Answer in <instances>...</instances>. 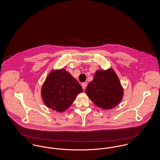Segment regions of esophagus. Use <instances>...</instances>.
Listing matches in <instances>:
<instances>
[{
  "label": "esophagus",
  "mask_w": 160,
  "mask_h": 160,
  "mask_svg": "<svg viewBox=\"0 0 160 160\" xmlns=\"http://www.w3.org/2000/svg\"><path fill=\"white\" fill-rule=\"evenodd\" d=\"M86 86H87V83H83L82 84V86L83 89L85 90Z\"/></svg>",
  "instance_id": "34e87169"
}]
</instances>
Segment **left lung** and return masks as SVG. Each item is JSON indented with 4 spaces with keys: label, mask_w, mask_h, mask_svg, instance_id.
<instances>
[{
    "label": "left lung",
    "mask_w": 160,
    "mask_h": 160,
    "mask_svg": "<svg viewBox=\"0 0 160 160\" xmlns=\"http://www.w3.org/2000/svg\"><path fill=\"white\" fill-rule=\"evenodd\" d=\"M85 92L96 106L103 109L116 106L123 97L119 80L112 69L97 71Z\"/></svg>",
    "instance_id": "left-lung-1"
}]
</instances>
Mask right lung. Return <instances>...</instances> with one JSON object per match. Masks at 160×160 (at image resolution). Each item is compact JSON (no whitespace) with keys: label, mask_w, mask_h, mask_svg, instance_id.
<instances>
[{"label":"right lung","mask_w":160,"mask_h":160,"mask_svg":"<svg viewBox=\"0 0 160 160\" xmlns=\"http://www.w3.org/2000/svg\"><path fill=\"white\" fill-rule=\"evenodd\" d=\"M76 80L65 69L50 72L42 86L41 95L46 106L57 112L67 110L82 92Z\"/></svg>","instance_id":"obj_1"}]
</instances>
